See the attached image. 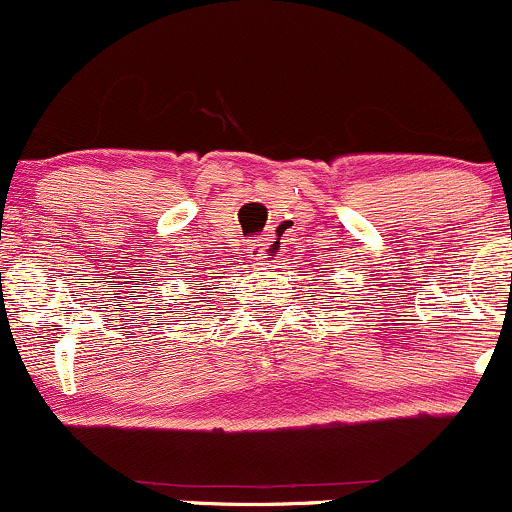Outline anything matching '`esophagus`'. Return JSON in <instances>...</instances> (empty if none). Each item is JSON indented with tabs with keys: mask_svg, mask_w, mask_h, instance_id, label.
Instances as JSON below:
<instances>
[{
	"mask_svg": "<svg viewBox=\"0 0 512 512\" xmlns=\"http://www.w3.org/2000/svg\"><path fill=\"white\" fill-rule=\"evenodd\" d=\"M258 261L261 263H271V261H276V258L280 256V251H278V246H276V234L273 232H268V234H263L261 239H258Z\"/></svg>",
	"mask_w": 512,
	"mask_h": 512,
	"instance_id": "obj_1",
	"label": "esophagus"
}]
</instances>
